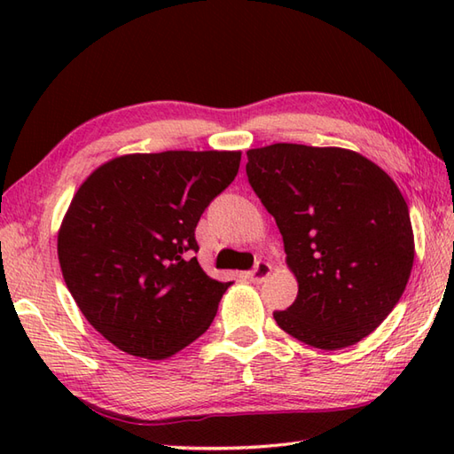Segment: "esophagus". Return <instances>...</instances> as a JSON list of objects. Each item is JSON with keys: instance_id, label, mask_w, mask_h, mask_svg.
Returning <instances> with one entry per match:
<instances>
[{"instance_id": "34e87169", "label": "esophagus", "mask_w": 454, "mask_h": 454, "mask_svg": "<svg viewBox=\"0 0 454 454\" xmlns=\"http://www.w3.org/2000/svg\"><path fill=\"white\" fill-rule=\"evenodd\" d=\"M269 275H271V265L265 263V262H257L252 271L246 273V277L252 283H262V281H265Z\"/></svg>"}]
</instances>
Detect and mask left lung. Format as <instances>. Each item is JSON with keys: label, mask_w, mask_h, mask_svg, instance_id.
I'll list each match as a JSON object with an SVG mask.
<instances>
[{"label": "left lung", "mask_w": 454, "mask_h": 454, "mask_svg": "<svg viewBox=\"0 0 454 454\" xmlns=\"http://www.w3.org/2000/svg\"><path fill=\"white\" fill-rule=\"evenodd\" d=\"M246 173L298 281L296 301L273 312L278 327L325 351L374 332L413 265L410 210L396 183L359 153L304 144L249 150Z\"/></svg>", "instance_id": "left-lung-1"}]
</instances>
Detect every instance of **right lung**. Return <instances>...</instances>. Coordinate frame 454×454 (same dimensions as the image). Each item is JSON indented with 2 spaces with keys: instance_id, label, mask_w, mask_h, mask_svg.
Wrapping results in <instances>:
<instances>
[{
  "instance_id": "1",
  "label": "right lung",
  "mask_w": 454,
  "mask_h": 454,
  "mask_svg": "<svg viewBox=\"0 0 454 454\" xmlns=\"http://www.w3.org/2000/svg\"><path fill=\"white\" fill-rule=\"evenodd\" d=\"M239 152L130 153L83 181L58 234L82 314L121 351L166 359L208 330L230 283L195 254L202 212L238 176Z\"/></svg>"
}]
</instances>
